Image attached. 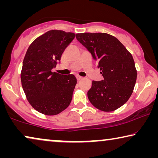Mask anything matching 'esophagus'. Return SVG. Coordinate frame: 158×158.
<instances>
[{
	"mask_svg": "<svg viewBox=\"0 0 158 158\" xmlns=\"http://www.w3.org/2000/svg\"><path fill=\"white\" fill-rule=\"evenodd\" d=\"M76 78H77V81H81V80L83 79V77H81V76H78V75H77V76H76Z\"/></svg>",
	"mask_w": 158,
	"mask_h": 158,
	"instance_id": "34e87169",
	"label": "esophagus"
}]
</instances>
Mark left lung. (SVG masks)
<instances>
[{"mask_svg":"<svg viewBox=\"0 0 158 158\" xmlns=\"http://www.w3.org/2000/svg\"><path fill=\"white\" fill-rule=\"evenodd\" d=\"M76 39L97 62L103 80L92 82L90 102L103 111H113L129 100L137 80L132 55L114 36L106 33H81Z\"/></svg>","mask_w":158,"mask_h":158,"instance_id":"obj_1","label":"left lung"}]
</instances>
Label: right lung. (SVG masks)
I'll return each mask as SVG.
<instances>
[{
    "label": "right lung",
    "mask_w": 158,
    "mask_h": 158,
    "mask_svg": "<svg viewBox=\"0 0 158 158\" xmlns=\"http://www.w3.org/2000/svg\"><path fill=\"white\" fill-rule=\"evenodd\" d=\"M75 34L51 30L36 39L23 61L21 84L27 100L40 113L52 116L70 105L77 83L74 75H60L52 70Z\"/></svg>",
    "instance_id": "obj_1"
}]
</instances>
